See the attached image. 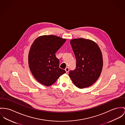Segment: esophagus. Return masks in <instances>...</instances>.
I'll return each instance as SVG.
<instances>
[{
  "mask_svg": "<svg viewBox=\"0 0 125 125\" xmlns=\"http://www.w3.org/2000/svg\"><path fill=\"white\" fill-rule=\"evenodd\" d=\"M65 70H66V71L67 73H68V71H69V69L68 67H67L65 68Z\"/></svg>",
  "mask_w": 125,
  "mask_h": 125,
  "instance_id": "obj_1",
  "label": "esophagus"
}]
</instances>
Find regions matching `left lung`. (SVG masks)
<instances>
[{
  "label": "left lung",
  "mask_w": 125,
  "mask_h": 125,
  "mask_svg": "<svg viewBox=\"0 0 125 125\" xmlns=\"http://www.w3.org/2000/svg\"><path fill=\"white\" fill-rule=\"evenodd\" d=\"M70 44L76 58V67L69 72L76 86L83 88L91 86L100 76L103 67L100 49L95 42L86 39H74Z\"/></svg>",
  "instance_id": "obj_1"
}]
</instances>
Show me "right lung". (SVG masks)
I'll return each instance as SVG.
<instances>
[{
  "label": "right lung",
  "instance_id": "obj_1",
  "mask_svg": "<svg viewBox=\"0 0 125 125\" xmlns=\"http://www.w3.org/2000/svg\"><path fill=\"white\" fill-rule=\"evenodd\" d=\"M66 42V39L53 35L43 36L36 39L29 54V65L34 77L41 84L52 85L66 71L59 67L55 54Z\"/></svg>",
  "mask_w": 125,
  "mask_h": 125
}]
</instances>
